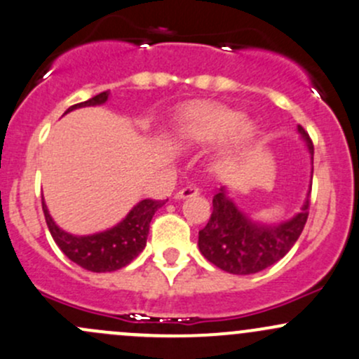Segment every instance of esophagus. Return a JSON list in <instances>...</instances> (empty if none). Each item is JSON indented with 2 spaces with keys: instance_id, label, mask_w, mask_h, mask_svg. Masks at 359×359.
<instances>
[{
  "instance_id": "1",
  "label": "esophagus",
  "mask_w": 359,
  "mask_h": 359,
  "mask_svg": "<svg viewBox=\"0 0 359 359\" xmlns=\"http://www.w3.org/2000/svg\"><path fill=\"white\" fill-rule=\"evenodd\" d=\"M198 194H199L198 187H196V186H186V187H182V189L177 191L173 198H175V199H187V198H192V196H198Z\"/></svg>"
}]
</instances>
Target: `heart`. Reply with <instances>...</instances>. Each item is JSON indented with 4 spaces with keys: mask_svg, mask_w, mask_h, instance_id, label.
Masks as SVG:
<instances>
[{
    "mask_svg": "<svg viewBox=\"0 0 359 359\" xmlns=\"http://www.w3.org/2000/svg\"><path fill=\"white\" fill-rule=\"evenodd\" d=\"M177 130L196 144L211 146L225 141L217 156V167L220 170L236 167L262 132L255 120H244L241 111L211 103L187 108L177 120Z\"/></svg>",
    "mask_w": 359,
    "mask_h": 359,
    "instance_id": "b5f03b06",
    "label": "heart"
}]
</instances>
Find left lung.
Here are the masks:
<instances>
[{"mask_svg": "<svg viewBox=\"0 0 359 359\" xmlns=\"http://www.w3.org/2000/svg\"><path fill=\"white\" fill-rule=\"evenodd\" d=\"M297 132L311 158L313 180V142L301 126H297ZM309 192L311 184L296 215L275 224H263L252 220L236 205L227 187H220L213 196V213L208 224L199 230V251L215 266L233 275L258 273L269 269L284 258L299 239L308 218Z\"/></svg>", "mask_w": 359, "mask_h": 359, "instance_id": "1", "label": "left lung"}]
</instances>
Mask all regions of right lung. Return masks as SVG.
<instances>
[{
  "label": "right lung",
  "instance_id": "right-lung-1",
  "mask_svg": "<svg viewBox=\"0 0 359 359\" xmlns=\"http://www.w3.org/2000/svg\"><path fill=\"white\" fill-rule=\"evenodd\" d=\"M108 97H110V90H104V93L96 94L84 103L74 104L65 113L84 107H100V104L107 103ZM163 205L165 201L142 199L115 227L103 230V232L90 233V236H74V233L60 229L51 218L44 199L43 211L56 246L65 252L67 258L77 263L82 269L96 271V273H104V271L123 269L135 256H139V252H142L149 233L151 218Z\"/></svg>",
  "mask_w": 359,
  "mask_h": 359
}]
</instances>
